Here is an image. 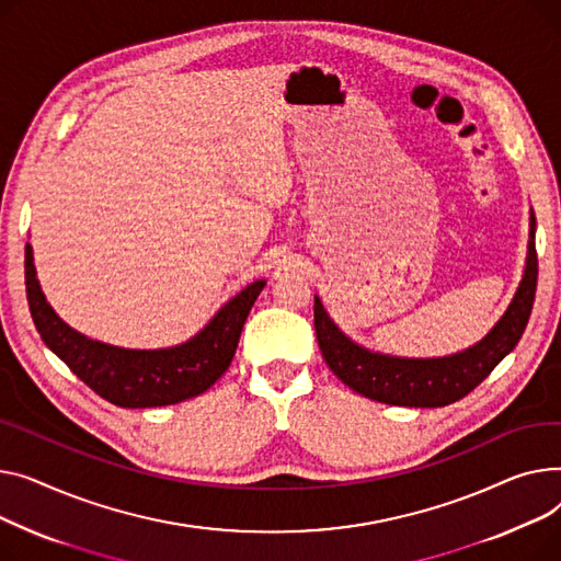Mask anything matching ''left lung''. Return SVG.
Returning <instances> with one entry per match:
<instances>
[{
	"label": "left lung",
	"mask_w": 561,
	"mask_h": 561,
	"mask_svg": "<svg viewBox=\"0 0 561 561\" xmlns=\"http://www.w3.org/2000/svg\"><path fill=\"white\" fill-rule=\"evenodd\" d=\"M535 215L530 217L528 260L523 280L501 321L484 340L446 357H397L374 353L351 342L314 296V331L331 371L353 391L371 401L403 408H444L473 391L499 362L514 351L528 325L537 291Z\"/></svg>",
	"instance_id": "obj_1"
}]
</instances>
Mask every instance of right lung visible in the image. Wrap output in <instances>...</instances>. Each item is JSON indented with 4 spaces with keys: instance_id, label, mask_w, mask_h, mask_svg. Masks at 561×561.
I'll return each mask as SVG.
<instances>
[{
    "instance_id": "add662e5",
    "label": "right lung",
    "mask_w": 561,
    "mask_h": 561,
    "mask_svg": "<svg viewBox=\"0 0 561 561\" xmlns=\"http://www.w3.org/2000/svg\"><path fill=\"white\" fill-rule=\"evenodd\" d=\"M24 280L28 310L43 342L94 393L119 408L174 405L210 389L233 359L244 321L265 287V280L247 285L185 344L136 351L90 340L51 310L36 278L31 244L24 249Z\"/></svg>"
}]
</instances>
